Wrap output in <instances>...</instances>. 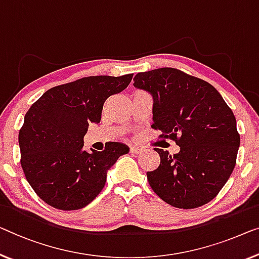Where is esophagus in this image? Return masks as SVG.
Returning a JSON list of instances; mask_svg holds the SVG:
<instances>
[{
  "label": "esophagus",
  "mask_w": 259,
  "mask_h": 259,
  "mask_svg": "<svg viewBox=\"0 0 259 259\" xmlns=\"http://www.w3.org/2000/svg\"><path fill=\"white\" fill-rule=\"evenodd\" d=\"M130 152L134 154H141L143 152V150L141 148H137V146H131Z\"/></svg>",
  "instance_id": "esophagus-1"
}]
</instances>
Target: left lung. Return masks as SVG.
<instances>
[{"instance_id": "obj_1", "label": "left lung", "mask_w": 259, "mask_h": 259, "mask_svg": "<svg viewBox=\"0 0 259 259\" xmlns=\"http://www.w3.org/2000/svg\"><path fill=\"white\" fill-rule=\"evenodd\" d=\"M134 81L135 87L153 98L152 128L180 146L173 156L154 149L160 164L146 172L150 186L177 208L209 202L236 164L240 135L233 111L210 83L177 68L137 73Z\"/></svg>"}]
</instances>
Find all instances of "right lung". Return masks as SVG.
<instances>
[{"mask_svg":"<svg viewBox=\"0 0 259 259\" xmlns=\"http://www.w3.org/2000/svg\"><path fill=\"white\" fill-rule=\"evenodd\" d=\"M134 74L87 76L45 92L24 116L19 130L21 165L36 194L50 206L75 210L105 187L107 173L122 154L123 143L103 151L83 150L90 123H100L103 103L124 91Z\"/></svg>","mask_w":259,"mask_h":259,"instance_id":"add662e5","label":"right lung"}]
</instances>
